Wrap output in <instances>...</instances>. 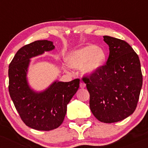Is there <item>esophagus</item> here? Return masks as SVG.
Listing matches in <instances>:
<instances>
[{
	"instance_id": "obj_1",
	"label": "esophagus",
	"mask_w": 148,
	"mask_h": 148,
	"mask_svg": "<svg viewBox=\"0 0 148 148\" xmlns=\"http://www.w3.org/2000/svg\"><path fill=\"white\" fill-rule=\"evenodd\" d=\"M85 86H86V84H85L84 83H83V82H81L80 83V88H85Z\"/></svg>"
}]
</instances>
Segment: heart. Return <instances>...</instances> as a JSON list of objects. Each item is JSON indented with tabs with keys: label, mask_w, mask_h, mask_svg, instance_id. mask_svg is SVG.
<instances>
[{
	"label": "heart",
	"mask_w": 148,
	"mask_h": 148,
	"mask_svg": "<svg viewBox=\"0 0 148 148\" xmlns=\"http://www.w3.org/2000/svg\"><path fill=\"white\" fill-rule=\"evenodd\" d=\"M106 57L103 49L95 45H87L71 52L66 62L69 67H82V72L84 75L92 76L103 66Z\"/></svg>",
	"instance_id": "b5f03b06"
}]
</instances>
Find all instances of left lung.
<instances>
[{"mask_svg":"<svg viewBox=\"0 0 148 148\" xmlns=\"http://www.w3.org/2000/svg\"><path fill=\"white\" fill-rule=\"evenodd\" d=\"M109 47L106 64L84 82L90 94V109L99 121L119 122L136 110L143 85L139 57L124 40L103 36Z\"/></svg>","mask_w":148,"mask_h":148,"instance_id":"8db88e82","label":"left lung"}]
</instances>
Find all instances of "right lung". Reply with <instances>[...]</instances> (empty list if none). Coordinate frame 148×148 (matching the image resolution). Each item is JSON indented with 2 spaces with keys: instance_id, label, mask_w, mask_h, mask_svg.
<instances>
[{
  "instance_id": "obj_1",
  "label": "right lung",
  "mask_w": 148,
  "mask_h": 148,
  "mask_svg": "<svg viewBox=\"0 0 148 148\" xmlns=\"http://www.w3.org/2000/svg\"><path fill=\"white\" fill-rule=\"evenodd\" d=\"M55 48L53 42L37 40L23 46L9 65V94L17 111L27 126L37 130H52L62 123L67 104L77 93L79 79L69 82L55 80L42 91H36L27 78L31 59Z\"/></svg>"
}]
</instances>
